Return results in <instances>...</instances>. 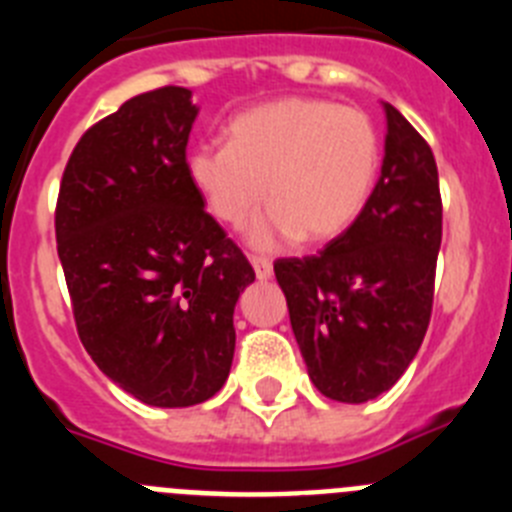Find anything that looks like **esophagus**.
<instances>
[{
    "label": "esophagus",
    "instance_id": "esophagus-1",
    "mask_svg": "<svg viewBox=\"0 0 512 512\" xmlns=\"http://www.w3.org/2000/svg\"><path fill=\"white\" fill-rule=\"evenodd\" d=\"M251 264H253V271H256V277L264 282V279L271 277V261L269 259H261V256H251Z\"/></svg>",
    "mask_w": 512,
    "mask_h": 512
}]
</instances>
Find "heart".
<instances>
[{"label": "heart", "mask_w": 512, "mask_h": 512, "mask_svg": "<svg viewBox=\"0 0 512 512\" xmlns=\"http://www.w3.org/2000/svg\"><path fill=\"white\" fill-rule=\"evenodd\" d=\"M382 164V138L364 110L330 99L284 97L235 115L228 143H200L187 156L189 184L207 210L241 228L264 202L271 212L251 243L328 241L364 210Z\"/></svg>", "instance_id": "1"}]
</instances>
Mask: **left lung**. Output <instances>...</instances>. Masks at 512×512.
Segmentation results:
<instances>
[{
	"instance_id": "1",
	"label": "left lung",
	"mask_w": 512,
	"mask_h": 512,
	"mask_svg": "<svg viewBox=\"0 0 512 512\" xmlns=\"http://www.w3.org/2000/svg\"><path fill=\"white\" fill-rule=\"evenodd\" d=\"M384 112L382 174L364 210L323 251L274 261L307 374L336 402L390 390L431 323L443 220L436 158L392 104Z\"/></svg>"
}]
</instances>
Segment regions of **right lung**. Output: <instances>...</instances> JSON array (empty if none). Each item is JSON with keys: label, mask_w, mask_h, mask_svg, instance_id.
<instances>
[{"label": "right lung", "mask_w": 512, "mask_h": 512, "mask_svg": "<svg viewBox=\"0 0 512 512\" xmlns=\"http://www.w3.org/2000/svg\"><path fill=\"white\" fill-rule=\"evenodd\" d=\"M192 92L161 87L81 135L63 169L56 243L79 338L122 390L189 408L225 384L233 310L256 279L187 176Z\"/></svg>", "instance_id": "right-lung-1"}]
</instances>
